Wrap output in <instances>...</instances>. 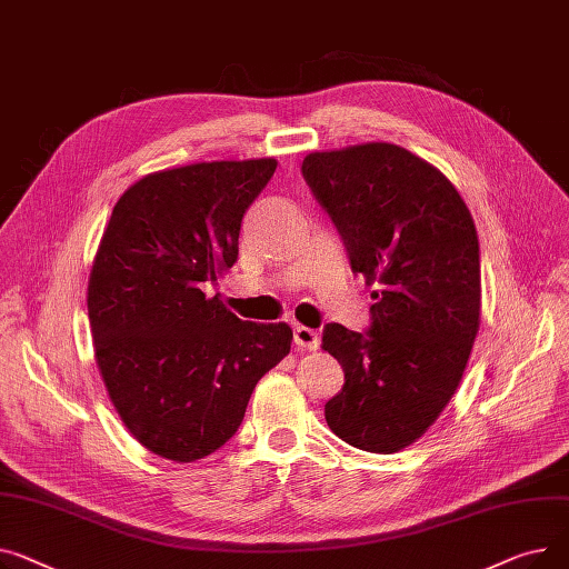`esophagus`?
I'll return each instance as SVG.
<instances>
[{
  "mask_svg": "<svg viewBox=\"0 0 569 569\" xmlns=\"http://www.w3.org/2000/svg\"><path fill=\"white\" fill-rule=\"evenodd\" d=\"M293 342L298 347H306V349L315 351V349H319V332L308 328V326H296L293 328Z\"/></svg>",
  "mask_w": 569,
  "mask_h": 569,
  "instance_id": "1",
  "label": "esophagus"
}]
</instances>
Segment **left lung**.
I'll return each instance as SVG.
<instances>
[{
  "label": "left lung",
  "mask_w": 569,
  "mask_h": 569,
  "mask_svg": "<svg viewBox=\"0 0 569 569\" xmlns=\"http://www.w3.org/2000/svg\"><path fill=\"white\" fill-rule=\"evenodd\" d=\"M306 183L345 241L353 273L377 282L367 332L323 328L345 370L326 422L358 450L392 455L455 395L480 328V246L457 188L411 151L370 142L306 156Z\"/></svg>",
  "instance_id": "obj_1"
}]
</instances>
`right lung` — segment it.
Wrapping results in <instances>:
<instances>
[{
    "label": "right lung",
    "mask_w": 569,
    "mask_h": 569,
    "mask_svg": "<svg viewBox=\"0 0 569 569\" xmlns=\"http://www.w3.org/2000/svg\"><path fill=\"white\" fill-rule=\"evenodd\" d=\"M273 158L194 162L132 183L114 204L87 289L100 377L147 450L179 463L222 448L257 381L289 353L287 323H254L204 291L239 257Z\"/></svg>",
    "instance_id": "1"
}]
</instances>
